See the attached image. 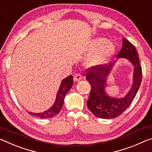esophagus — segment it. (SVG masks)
Here are the masks:
<instances>
[{
  "mask_svg": "<svg viewBox=\"0 0 152 152\" xmlns=\"http://www.w3.org/2000/svg\"><path fill=\"white\" fill-rule=\"evenodd\" d=\"M82 80V76L80 74H76L74 76V80L75 82H78Z\"/></svg>",
  "mask_w": 152,
  "mask_h": 152,
  "instance_id": "1",
  "label": "esophagus"
}]
</instances>
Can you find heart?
Instances as JSON below:
<instances>
[{"label":"heart","instance_id":"1","mask_svg":"<svg viewBox=\"0 0 152 152\" xmlns=\"http://www.w3.org/2000/svg\"><path fill=\"white\" fill-rule=\"evenodd\" d=\"M89 50L92 52L86 58V64L89 67H95L101 66L109 60L114 53L115 48L111 42L99 37L91 42Z\"/></svg>","mask_w":152,"mask_h":152}]
</instances>
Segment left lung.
<instances>
[{
	"mask_svg": "<svg viewBox=\"0 0 152 152\" xmlns=\"http://www.w3.org/2000/svg\"><path fill=\"white\" fill-rule=\"evenodd\" d=\"M117 58L127 59L134 66L132 86L123 98L110 97L105 92L107 76L115 62L109 66L91 67L88 68L86 74L87 81L91 86L87 106L95 116L101 119H113L121 115L132 103L142 79V70L137 50L134 45L125 38H123L122 48Z\"/></svg>",
	"mask_w": 152,
	"mask_h": 152,
	"instance_id": "obj_1",
	"label": "left lung"
}]
</instances>
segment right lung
I'll use <instances>...</instances> for the list:
<instances>
[{"label": "right lung", "instance_id": "right-lung-1", "mask_svg": "<svg viewBox=\"0 0 152 152\" xmlns=\"http://www.w3.org/2000/svg\"><path fill=\"white\" fill-rule=\"evenodd\" d=\"M73 77L72 75L69 76L67 78H64L62 82H61L60 88L58 92V94L56 95V99L50 109H48L45 111L40 113H34L29 112V113L33 116H36L43 119H48V118H51L57 115L60 112V110L62 108L64 104V100L65 98L66 94L70 91L72 86L73 85Z\"/></svg>", "mask_w": 152, "mask_h": 152}]
</instances>
